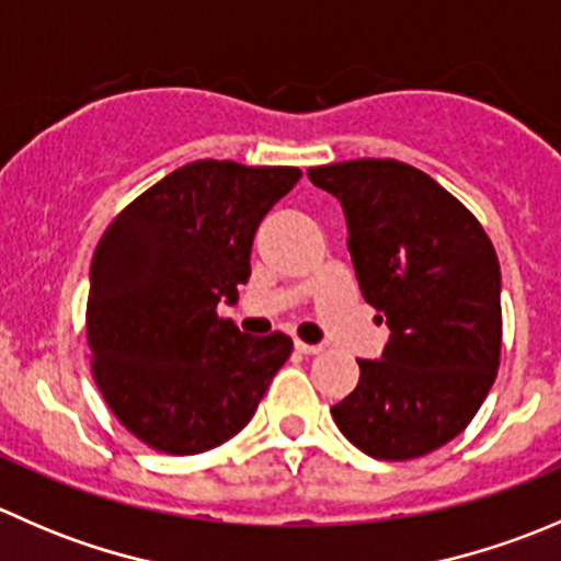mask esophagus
<instances>
[{
	"instance_id": "obj_1",
	"label": "esophagus",
	"mask_w": 561,
	"mask_h": 561,
	"mask_svg": "<svg viewBox=\"0 0 561 561\" xmlns=\"http://www.w3.org/2000/svg\"><path fill=\"white\" fill-rule=\"evenodd\" d=\"M296 350L304 355H317V353H322V344H307V342H301V339H296Z\"/></svg>"
}]
</instances>
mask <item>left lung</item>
I'll return each instance as SVG.
<instances>
[{
    "label": "left lung",
    "mask_w": 561,
    "mask_h": 561,
    "mask_svg": "<svg viewBox=\"0 0 561 561\" xmlns=\"http://www.w3.org/2000/svg\"><path fill=\"white\" fill-rule=\"evenodd\" d=\"M347 219L366 304L390 339L331 407L339 432L382 461L426 456L458 437L489 396L502 350V274L472 211L399 160L309 168Z\"/></svg>",
    "instance_id": "left-lung-1"
}]
</instances>
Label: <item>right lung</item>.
Wrapping results in <instances>:
<instances>
[{
	"label": "right lung",
	"mask_w": 561,
	"mask_h": 561,
	"mask_svg": "<svg viewBox=\"0 0 561 561\" xmlns=\"http://www.w3.org/2000/svg\"><path fill=\"white\" fill-rule=\"evenodd\" d=\"M298 179V168L190 162L100 239L87 307L94 382L149 448L192 456L228 443L290 358V336L241 333L217 304L239 301L257 225Z\"/></svg>",
	"instance_id": "obj_1"
}]
</instances>
